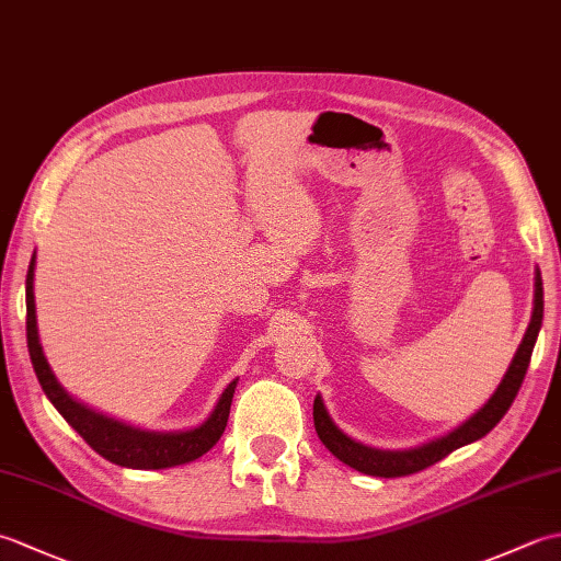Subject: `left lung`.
Instances as JSON below:
<instances>
[{
	"instance_id": "8db88e82",
	"label": "left lung",
	"mask_w": 561,
	"mask_h": 561,
	"mask_svg": "<svg viewBox=\"0 0 561 561\" xmlns=\"http://www.w3.org/2000/svg\"><path fill=\"white\" fill-rule=\"evenodd\" d=\"M542 308H545L542 277L538 270L535 272V308H533L530 325L514 356V362L508 366L504 380L499 383L490 402H486L478 414H472L468 422H462L458 428H453L450 434L440 436L436 440H428V444L410 448V450L368 448V446L356 444V440H352L350 436H344L340 428L332 424L325 404L318 396L313 400V424H316L318 438L323 440L332 456L340 458L344 465H350L354 470H359L364 474H374V478H404V474L420 472L428 468V465L444 460L448 453H453L456 448L468 446L472 440L486 436L499 422H502V416L508 412L511 402H514L518 396L523 378H526L535 340H538V332L542 325Z\"/></svg>"
}]
</instances>
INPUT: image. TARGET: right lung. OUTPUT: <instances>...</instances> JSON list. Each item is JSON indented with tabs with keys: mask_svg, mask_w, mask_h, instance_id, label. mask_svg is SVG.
Masks as SVG:
<instances>
[{
	"mask_svg": "<svg viewBox=\"0 0 561 561\" xmlns=\"http://www.w3.org/2000/svg\"><path fill=\"white\" fill-rule=\"evenodd\" d=\"M33 270H35V257L28 265L26 274V340H28V354L33 362V371L38 376L45 396L57 408V412L65 416L77 428V434L87 440V444L115 465H123V468H137V470H161V468H173V465H183L195 460L217 444L221 438L226 422H229V410L236 390V380H231L217 408L209 414L205 424L197 428H190V432H141V428L127 426L123 422L108 420L99 412L83 408L81 402L71 400L62 386L57 383L53 376L47 359L43 356V347L38 342V328H35V299H33Z\"/></svg>",
	"mask_w": 561,
	"mask_h": 561,
	"instance_id": "add662e5",
	"label": "right lung"
}]
</instances>
